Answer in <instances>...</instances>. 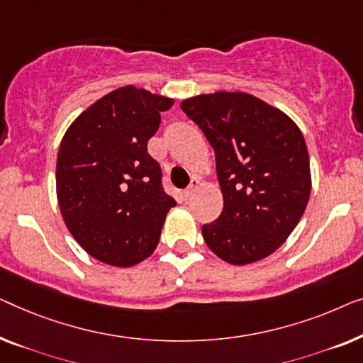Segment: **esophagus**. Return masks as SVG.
<instances>
[{"instance_id":"obj_1","label":"esophagus","mask_w":363,"mask_h":363,"mask_svg":"<svg viewBox=\"0 0 363 363\" xmlns=\"http://www.w3.org/2000/svg\"><path fill=\"white\" fill-rule=\"evenodd\" d=\"M199 187V179H197V177H192V179H191V184H189V186H187V189H186V191H184V197H191L192 196V194L194 192H196V189Z\"/></svg>"}]
</instances>
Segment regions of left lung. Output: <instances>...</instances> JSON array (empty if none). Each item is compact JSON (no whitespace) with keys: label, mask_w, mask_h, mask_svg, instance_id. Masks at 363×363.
<instances>
[{"label":"left lung","mask_w":363,"mask_h":363,"mask_svg":"<svg viewBox=\"0 0 363 363\" xmlns=\"http://www.w3.org/2000/svg\"><path fill=\"white\" fill-rule=\"evenodd\" d=\"M181 108L216 151L223 211L202 227L207 247L238 267L267 258L308 206L311 167L303 133L281 110L245 91L197 95L182 100Z\"/></svg>","instance_id":"1"}]
</instances>
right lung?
I'll return each instance as SVG.
<instances>
[{
    "label": "right lung",
    "mask_w": 363,
    "mask_h": 363,
    "mask_svg": "<svg viewBox=\"0 0 363 363\" xmlns=\"http://www.w3.org/2000/svg\"><path fill=\"white\" fill-rule=\"evenodd\" d=\"M172 105L167 96L120 86L82 111L60 141V213L80 247L101 263L135 267L160 243L176 201L162 189L147 141Z\"/></svg>",
    "instance_id": "obj_1"
}]
</instances>
